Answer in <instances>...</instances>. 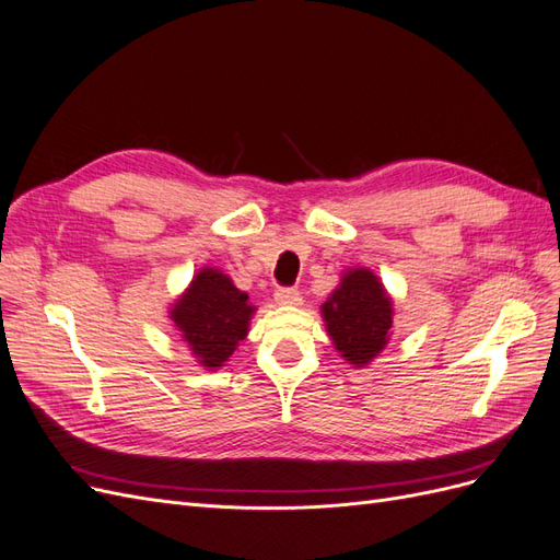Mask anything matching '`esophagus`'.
<instances>
[{"mask_svg": "<svg viewBox=\"0 0 560 560\" xmlns=\"http://www.w3.org/2000/svg\"><path fill=\"white\" fill-rule=\"evenodd\" d=\"M276 303L278 306H301V294L296 290H278Z\"/></svg>", "mask_w": 560, "mask_h": 560, "instance_id": "34e87169", "label": "esophagus"}]
</instances>
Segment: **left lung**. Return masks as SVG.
I'll return each mask as SVG.
<instances>
[{
	"label": "left lung",
	"mask_w": 560,
	"mask_h": 560,
	"mask_svg": "<svg viewBox=\"0 0 560 560\" xmlns=\"http://www.w3.org/2000/svg\"><path fill=\"white\" fill-rule=\"evenodd\" d=\"M395 301L381 278L364 266L343 270L341 282L319 306L327 334L354 369L374 362L393 336Z\"/></svg>",
	"instance_id": "obj_1"
}]
</instances>
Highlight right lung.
<instances>
[{"instance_id": "add662e5", "label": "right lung", "mask_w": 560, "mask_h": 560, "mask_svg": "<svg viewBox=\"0 0 560 560\" xmlns=\"http://www.w3.org/2000/svg\"><path fill=\"white\" fill-rule=\"evenodd\" d=\"M257 311L249 296L214 266H202L167 311L198 366L214 371L229 362Z\"/></svg>"}]
</instances>
